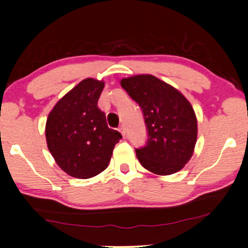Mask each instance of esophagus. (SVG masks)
Masks as SVG:
<instances>
[{
	"label": "esophagus",
	"instance_id": "1",
	"mask_svg": "<svg viewBox=\"0 0 248 248\" xmlns=\"http://www.w3.org/2000/svg\"><path fill=\"white\" fill-rule=\"evenodd\" d=\"M118 131L121 132V133H122V135H123V137H125V135H126V130H125V126H124V125H121L120 128H118Z\"/></svg>",
	"mask_w": 248,
	"mask_h": 248
}]
</instances>
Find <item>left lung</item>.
I'll return each mask as SVG.
<instances>
[{
	"label": "left lung",
	"mask_w": 248,
	"mask_h": 248,
	"mask_svg": "<svg viewBox=\"0 0 248 248\" xmlns=\"http://www.w3.org/2000/svg\"><path fill=\"white\" fill-rule=\"evenodd\" d=\"M137 101L148 128L145 147L137 149L140 164L155 175H171L192 158L198 140V120L184 94L151 74L121 80Z\"/></svg>",
	"instance_id": "1"
}]
</instances>
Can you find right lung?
<instances>
[{
    "label": "right lung",
    "instance_id": "1",
    "mask_svg": "<svg viewBox=\"0 0 248 248\" xmlns=\"http://www.w3.org/2000/svg\"><path fill=\"white\" fill-rule=\"evenodd\" d=\"M104 87L103 80L87 78L64 94L47 117V147L59 167L72 177L87 179L104 171L122 139L98 108Z\"/></svg>",
    "mask_w": 248,
    "mask_h": 248
}]
</instances>
